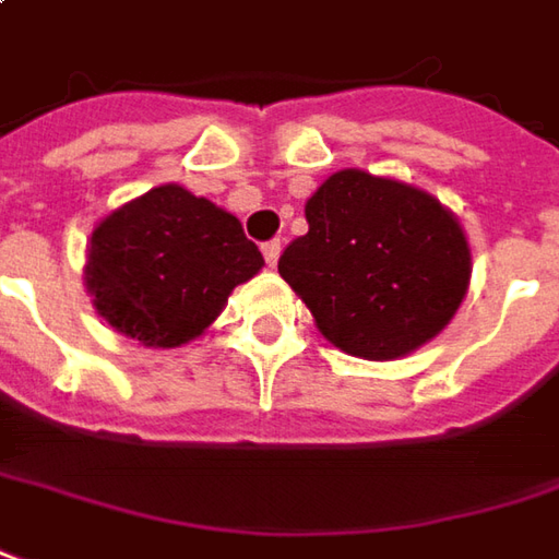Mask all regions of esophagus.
I'll return each instance as SVG.
<instances>
[{"instance_id": "34e87169", "label": "esophagus", "mask_w": 559, "mask_h": 559, "mask_svg": "<svg viewBox=\"0 0 559 559\" xmlns=\"http://www.w3.org/2000/svg\"><path fill=\"white\" fill-rule=\"evenodd\" d=\"M261 252H264V261H267L271 267H276L280 252H283V242H280V239H271V242H264V246H261Z\"/></svg>"}]
</instances>
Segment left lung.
Listing matches in <instances>:
<instances>
[{
	"label": "left lung",
	"mask_w": 559,
	"mask_h": 559,
	"mask_svg": "<svg viewBox=\"0 0 559 559\" xmlns=\"http://www.w3.org/2000/svg\"><path fill=\"white\" fill-rule=\"evenodd\" d=\"M305 215L310 227L280 254V276L344 354L406 357L455 317L471 249L430 193L344 168L307 200Z\"/></svg>",
	"instance_id": "left-lung-1"
}]
</instances>
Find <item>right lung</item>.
Instances as JSON below:
<instances>
[{
    "label": "right lung",
    "instance_id": "obj_1",
    "mask_svg": "<svg viewBox=\"0 0 559 559\" xmlns=\"http://www.w3.org/2000/svg\"><path fill=\"white\" fill-rule=\"evenodd\" d=\"M261 264L230 212L163 183L97 224L85 286L116 332L147 347H178L202 335Z\"/></svg>",
    "mask_w": 559,
    "mask_h": 559
}]
</instances>
